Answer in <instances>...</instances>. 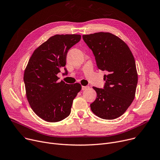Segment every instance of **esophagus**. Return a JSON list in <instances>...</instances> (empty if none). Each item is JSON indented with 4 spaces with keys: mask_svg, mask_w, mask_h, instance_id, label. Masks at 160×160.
Instances as JSON below:
<instances>
[{
    "mask_svg": "<svg viewBox=\"0 0 160 160\" xmlns=\"http://www.w3.org/2000/svg\"><path fill=\"white\" fill-rule=\"evenodd\" d=\"M89 88V86H82V90H83V91H84V90H87V89H88Z\"/></svg>",
    "mask_w": 160,
    "mask_h": 160,
    "instance_id": "obj_1",
    "label": "esophagus"
}]
</instances>
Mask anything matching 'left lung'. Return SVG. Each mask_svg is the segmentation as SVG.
Returning a JSON list of instances; mask_svg holds the SVG:
<instances>
[{
	"instance_id": "8db88e82",
	"label": "left lung",
	"mask_w": 160,
	"mask_h": 160,
	"mask_svg": "<svg viewBox=\"0 0 160 160\" xmlns=\"http://www.w3.org/2000/svg\"><path fill=\"white\" fill-rule=\"evenodd\" d=\"M92 50L97 67L107 71L103 89L93 87L97 97L90 106L92 112L105 120L122 116L135 97L138 83L136 63L129 48L121 38L99 32L82 36Z\"/></svg>"
}]
</instances>
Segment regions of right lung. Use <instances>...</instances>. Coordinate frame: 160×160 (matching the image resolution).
<instances>
[{"mask_svg":"<svg viewBox=\"0 0 160 160\" xmlns=\"http://www.w3.org/2000/svg\"><path fill=\"white\" fill-rule=\"evenodd\" d=\"M80 39V35H54L38 47L29 60L24 74L26 97L35 114L46 122L67 118L82 89L78 83L58 82L57 77L66 64L69 49Z\"/></svg>","mask_w":160,"mask_h":160,"instance_id":"1","label":"right lung"}]
</instances>
